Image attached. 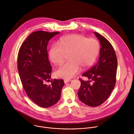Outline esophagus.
I'll return each instance as SVG.
<instances>
[{"mask_svg":"<svg viewBox=\"0 0 134 134\" xmlns=\"http://www.w3.org/2000/svg\"><path fill=\"white\" fill-rule=\"evenodd\" d=\"M70 81H71V80H67V79L64 80V83H65V84L67 83H68V82H70Z\"/></svg>","mask_w":134,"mask_h":134,"instance_id":"34e87169","label":"esophagus"}]
</instances>
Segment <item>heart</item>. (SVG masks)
<instances>
[{
    "instance_id": "b5f03b06",
    "label": "heart",
    "mask_w": 134,
    "mask_h": 134,
    "mask_svg": "<svg viewBox=\"0 0 134 134\" xmlns=\"http://www.w3.org/2000/svg\"><path fill=\"white\" fill-rule=\"evenodd\" d=\"M100 49L99 41L80 34H71L54 44L49 52V58L54 64L60 65L66 55L69 62L61 66L55 73L57 77L69 79L77 74L80 68L85 69L95 62Z\"/></svg>"
}]
</instances>
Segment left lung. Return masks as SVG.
Segmentation results:
<instances>
[{"label": "left lung", "mask_w": 134, "mask_h": 134, "mask_svg": "<svg viewBox=\"0 0 134 134\" xmlns=\"http://www.w3.org/2000/svg\"><path fill=\"white\" fill-rule=\"evenodd\" d=\"M100 41L101 49L98 63L82 74L89 80L80 79L81 85L78 92L80 100L90 107H97L110 96L116 82L117 59L110 42L103 36L94 32ZM92 81L91 85L89 82Z\"/></svg>", "instance_id": "left-lung-1"}]
</instances>
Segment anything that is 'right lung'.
<instances>
[{"instance_id":"add662e5","label":"right lung","mask_w":134,"mask_h":134,"mask_svg":"<svg viewBox=\"0 0 134 134\" xmlns=\"http://www.w3.org/2000/svg\"><path fill=\"white\" fill-rule=\"evenodd\" d=\"M59 32L43 31L32 33L22 43L17 56V69L23 87L36 104L49 108L58 102L65 83L63 80L51 79L52 67L49 62V41Z\"/></svg>"}]
</instances>
